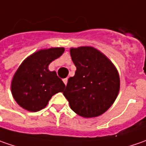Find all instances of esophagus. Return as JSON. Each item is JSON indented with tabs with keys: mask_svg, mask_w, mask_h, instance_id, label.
<instances>
[{
	"mask_svg": "<svg viewBox=\"0 0 146 146\" xmlns=\"http://www.w3.org/2000/svg\"><path fill=\"white\" fill-rule=\"evenodd\" d=\"M67 78H65V79H63V82H64V84L66 85V84H67Z\"/></svg>",
	"mask_w": 146,
	"mask_h": 146,
	"instance_id": "1",
	"label": "esophagus"
}]
</instances>
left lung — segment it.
<instances>
[{
    "label": "left lung",
    "instance_id": "left-lung-1",
    "mask_svg": "<svg viewBox=\"0 0 146 146\" xmlns=\"http://www.w3.org/2000/svg\"><path fill=\"white\" fill-rule=\"evenodd\" d=\"M76 74L68 79L65 98L70 109L84 118L105 113L119 92V72L105 54L92 46L70 48Z\"/></svg>",
    "mask_w": 146,
    "mask_h": 146
}]
</instances>
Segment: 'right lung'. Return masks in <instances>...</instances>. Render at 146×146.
I'll use <instances>...</instances> for the list:
<instances>
[{"mask_svg":"<svg viewBox=\"0 0 146 146\" xmlns=\"http://www.w3.org/2000/svg\"><path fill=\"white\" fill-rule=\"evenodd\" d=\"M63 47L40 49L28 56L14 73L11 93L23 109L36 112L44 109L54 94L62 92L64 83L48 65L64 53Z\"/></svg>","mask_w":146,"mask_h":146,"instance_id":"right-lung-1","label":"right lung"}]
</instances>
